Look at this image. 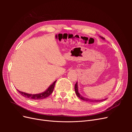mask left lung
<instances>
[{"mask_svg":"<svg viewBox=\"0 0 132 132\" xmlns=\"http://www.w3.org/2000/svg\"><path fill=\"white\" fill-rule=\"evenodd\" d=\"M100 37L102 39H105V38H103L101 36H100ZM75 91L76 95H77V96L79 98L81 99L82 100L85 101H88V102H98L105 101L107 99V98H104V99H102V100H93V99H90V98H86L85 97H83L82 96H81L80 94V93H79V91H78V82H77L75 85Z\"/></svg>","mask_w":132,"mask_h":132,"instance_id":"1","label":"left lung"}]
</instances>
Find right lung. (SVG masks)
Returning a JSON list of instances; mask_svg holds the SVG:
<instances>
[{
	"label": "right lung",
	"mask_w": 132,
	"mask_h": 132,
	"mask_svg": "<svg viewBox=\"0 0 132 132\" xmlns=\"http://www.w3.org/2000/svg\"><path fill=\"white\" fill-rule=\"evenodd\" d=\"M56 81L57 80L54 81L45 91H44L41 93L37 94H28L26 93H23V92L20 91L18 90H17L19 93L22 96L25 97L26 98H29L32 100H42L48 97L52 93Z\"/></svg>",
	"instance_id": "add662e5"
}]
</instances>
